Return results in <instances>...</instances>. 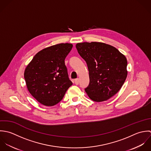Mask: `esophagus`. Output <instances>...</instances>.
Wrapping results in <instances>:
<instances>
[{"mask_svg": "<svg viewBox=\"0 0 151 151\" xmlns=\"http://www.w3.org/2000/svg\"><path fill=\"white\" fill-rule=\"evenodd\" d=\"M75 83L76 85H79V79H75Z\"/></svg>", "mask_w": 151, "mask_h": 151, "instance_id": "esophagus-1", "label": "esophagus"}]
</instances>
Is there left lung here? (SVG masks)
I'll list each match as a JSON object with an SVG mask.
<instances>
[{
    "instance_id": "obj_1",
    "label": "left lung",
    "mask_w": 151,
    "mask_h": 151,
    "mask_svg": "<svg viewBox=\"0 0 151 151\" xmlns=\"http://www.w3.org/2000/svg\"><path fill=\"white\" fill-rule=\"evenodd\" d=\"M86 61L90 82L85 89L89 98L97 102L107 100L120 90L127 76V60L114 47L100 42L76 45Z\"/></svg>"
}]
</instances>
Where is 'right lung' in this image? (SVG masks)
Segmentation results:
<instances>
[{"instance_id":"1","label":"right lung","mask_w":151,"mask_h":151,"mask_svg":"<svg viewBox=\"0 0 151 151\" xmlns=\"http://www.w3.org/2000/svg\"><path fill=\"white\" fill-rule=\"evenodd\" d=\"M73 45L61 43L45 48L33 57L26 66L24 77L32 96L45 106H53L63 99L72 85L65 59Z\"/></svg>"}]
</instances>
